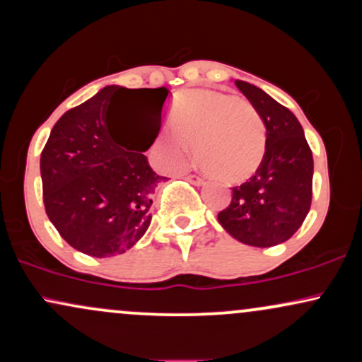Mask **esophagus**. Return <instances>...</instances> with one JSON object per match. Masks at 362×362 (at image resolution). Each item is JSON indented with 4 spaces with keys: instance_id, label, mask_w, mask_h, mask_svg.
Listing matches in <instances>:
<instances>
[{
    "instance_id": "1",
    "label": "esophagus",
    "mask_w": 362,
    "mask_h": 362,
    "mask_svg": "<svg viewBox=\"0 0 362 362\" xmlns=\"http://www.w3.org/2000/svg\"><path fill=\"white\" fill-rule=\"evenodd\" d=\"M185 178L190 182V184H194V185H202V184H204V178L199 177V175H194V173H190V175H187Z\"/></svg>"
}]
</instances>
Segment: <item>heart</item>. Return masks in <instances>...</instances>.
I'll return each instance as SVG.
<instances>
[{"label": "heart", "instance_id": "1", "mask_svg": "<svg viewBox=\"0 0 362 362\" xmlns=\"http://www.w3.org/2000/svg\"><path fill=\"white\" fill-rule=\"evenodd\" d=\"M172 129L161 131L153 155L165 168H178L195 144L199 165L226 182H245L264 163L267 129L250 102L216 90H187L173 102Z\"/></svg>", "mask_w": 362, "mask_h": 362}]
</instances>
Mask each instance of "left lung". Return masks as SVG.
Returning a JSON list of instances; mask_svg holds the SVG:
<instances>
[{
	"label": "left lung",
	"mask_w": 362,
	"mask_h": 362,
	"mask_svg": "<svg viewBox=\"0 0 362 362\" xmlns=\"http://www.w3.org/2000/svg\"><path fill=\"white\" fill-rule=\"evenodd\" d=\"M235 85L255 107L267 129L264 163L233 187L218 221L233 238L252 247H274L298 231L311 206L313 155L294 114L250 83Z\"/></svg>",
	"instance_id": "8db88e82"
}]
</instances>
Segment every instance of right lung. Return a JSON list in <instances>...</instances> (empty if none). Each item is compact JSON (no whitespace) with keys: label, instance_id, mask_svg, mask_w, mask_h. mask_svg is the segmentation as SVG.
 <instances>
[{"label":"right lung","instance_id":"obj_1","mask_svg":"<svg viewBox=\"0 0 362 362\" xmlns=\"http://www.w3.org/2000/svg\"><path fill=\"white\" fill-rule=\"evenodd\" d=\"M167 88L105 86L54 124L40 155L44 206L73 248L114 257L134 247L151 223L156 175L143 155L161 126ZM128 107L115 136V106Z\"/></svg>","mask_w":362,"mask_h":362}]
</instances>
